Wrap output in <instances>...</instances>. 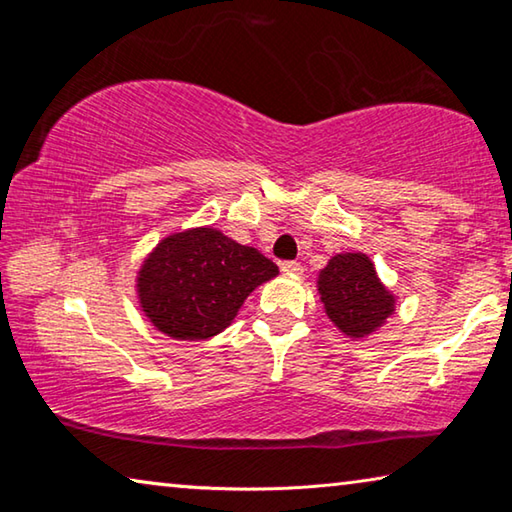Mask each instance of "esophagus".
I'll list each match as a JSON object with an SVG mask.
<instances>
[{
    "mask_svg": "<svg viewBox=\"0 0 512 512\" xmlns=\"http://www.w3.org/2000/svg\"><path fill=\"white\" fill-rule=\"evenodd\" d=\"M280 268L284 275H291V277H300L302 271H305V268H302L298 262H282Z\"/></svg>",
    "mask_w": 512,
    "mask_h": 512,
    "instance_id": "esophagus-1",
    "label": "esophagus"
}]
</instances>
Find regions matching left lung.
<instances>
[{"label":"left lung","mask_w":512,"mask_h":512,"mask_svg":"<svg viewBox=\"0 0 512 512\" xmlns=\"http://www.w3.org/2000/svg\"><path fill=\"white\" fill-rule=\"evenodd\" d=\"M316 284L327 318L350 339H366L395 311V296L363 253L334 255Z\"/></svg>","instance_id":"8db88e82"}]
</instances>
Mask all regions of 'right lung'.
<instances>
[{
	"label": "right lung",
	"instance_id": "right-lung-1",
	"mask_svg": "<svg viewBox=\"0 0 512 512\" xmlns=\"http://www.w3.org/2000/svg\"><path fill=\"white\" fill-rule=\"evenodd\" d=\"M277 273L257 248L205 225L173 232L151 250L137 271V300L162 334L203 341L221 334L250 293Z\"/></svg>",
	"mask_w": 512,
	"mask_h": 512
}]
</instances>
